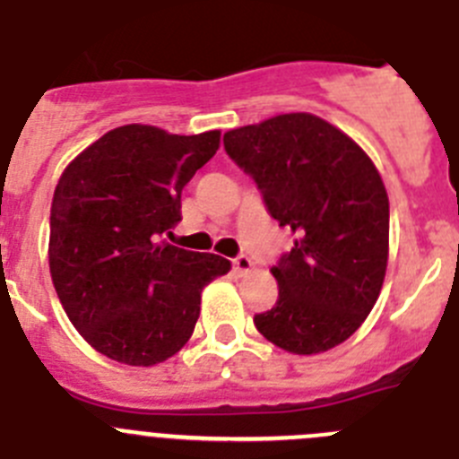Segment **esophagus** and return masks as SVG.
Here are the masks:
<instances>
[{
  "label": "esophagus",
  "instance_id": "1",
  "mask_svg": "<svg viewBox=\"0 0 459 459\" xmlns=\"http://www.w3.org/2000/svg\"><path fill=\"white\" fill-rule=\"evenodd\" d=\"M232 266H234V271H237L238 275H243V273H248V271L253 269V262H250L248 255H238V257L232 259Z\"/></svg>",
  "mask_w": 459,
  "mask_h": 459
}]
</instances>
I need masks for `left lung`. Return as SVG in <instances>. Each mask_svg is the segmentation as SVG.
I'll use <instances>...</instances> for the list:
<instances>
[{
  "label": "left lung",
  "instance_id": "obj_1",
  "mask_svg": "<svg viewBox=\"0 0 459 459\" xmlns=\"http://www.w3.org/2000/svg\"><path fill=\"white\" fill-rule=\"evenodd\" d=\"M266 211L294 232L278 259V301L255 315L266 340L291 354L344 342L377 303L388 262V195L351 137L306 112L243 126L222 137Z\"/></svg>",
  "mask_w": 459,
  "mask_h": 459
}]
</instances>
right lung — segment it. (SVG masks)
<instances>
[{"instance_id": "add662e5", "label": "right lung", "mask_w": 459, "mask_h": 459, "mask_svg": "<svg viewBox=\"0 0 459 459\" xmlns=\"http://www.w3.org/2000/svg\"><path fill=\"white\" fill-rule=\"evenodd\" d=\"M218 144L221 131L128 124L64 169L50 209L52 282L73 326L108 359L147 368L177 354L202 290L230 271L221 255L158 241L181 221V190Z\"/></svg>"}]
</instances>
